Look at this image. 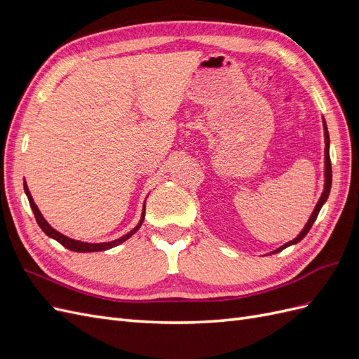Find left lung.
Masks as SVG:
<instances>
[{
	"label": "left lung",
	"instance_id": "obj_1",
	"mask_svg": "<svg viewBox=\"0 0 359 359\" xmlns=\"http://www.w3.org/2000/svg\"><path fill=\"white\" fill-rule=\"evenodd\" d=\"M323 132H325V186H323V191H322V196L319 199V202L316 203V206H314V210L310 215L309 222L306 223V226H304V229L299 232V235L295 238V240H292L289 243H286L285 245L278 247L277 250H274V252H271V255L274 253H278L281 252V250H285L286 247L289 245H293V244H298L304 236H306L309 233V231L311 229V226L314 223V220L318 219V214L320 211V208L323 206V203L327 202L328 196H330V191H331V182H332V169H331V158H330V135H328V127H327V123H325L323 119Z\"/></svg>",
	"mask_w": 359,
	"mask_h": 359
}]
</instances>
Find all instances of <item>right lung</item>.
<instances>
[{
	"label": "right lung",
	"mask_w": 359,
	"mask_h": 359,
	"mask_svg": "<svg viewBox=\"0 0 359 359\" xmlns=\"http://www.w3.org/2000/svg\"><path fill=\"white\" fill-rule=\"evenodd\" d=\"M24 190H25V194H27V198H28L31 210H32V212H34L37 224L40 226V229H41L43 232H45L49 238H52V240H55V241H58L61 245H64L66 248L72 250V252H78V253L104 252V250H109V248H112V247H116V245H119V244H123V243L127 241L128 238L132 236L133 233H136V231L139 229L140 226H142L144 219H145V205H144L142 215H140V220H139V223L136 224L135 229H132L128 233H126L124 236L118 238V240H114V241H109V243H83V241H78V240H72V238H69V236H66V235H62V233H60L58 231L53 229V227L45 220V217L41 215L40 210L37 208V205L34 203V199H32V196H31V193H29V190H28V186H27L25 181H24Z\"/></svg>",
	"instance_id": "obj_1"
}]
</instances>
